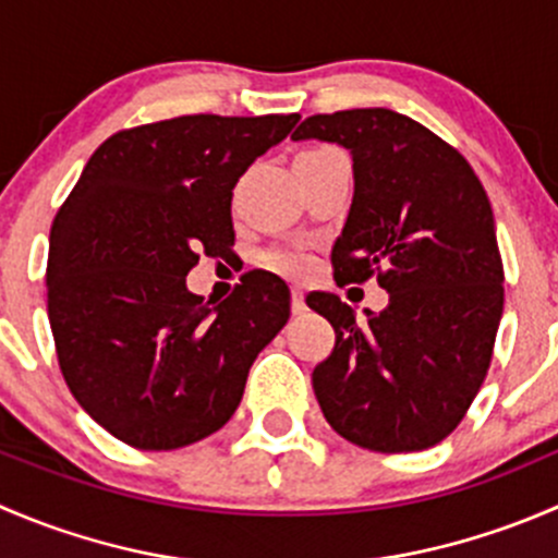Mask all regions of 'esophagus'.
<instances>
[{
    "label": "esophagus",
    "mask_w": 558,
    "mask_h": 558,
    "mask_svg": "<svg viewBox=\"0 0 558 558\" xmlns=\"http://www.w3.org/2000/svg\"><path fill=\"white\" fill-rule=\"evenodd\" d=\"M305 311H307V305H305V291H302V289H291V313L302 315Z\"/></svg>",
    "instance_id": "34e87169"
}]
</instances>
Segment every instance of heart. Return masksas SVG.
<instances>
[{"instance_id":"heart-1","label":"heart","mask_w":558,"mask_h":558,"mask_svg":"<svg viewBox=\"0 0 558 558\" xmlns=\"http://www.w3.org/2000/svg\"><path fill=\"white\" fill-rule=\"evenodd\" d=\"M264 264L269 269H275V272L296 278V275H302L311 267V253L305 247H269L264 253Z\"/></svg>"}]
</instances>
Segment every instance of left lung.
<instances>
[{"label":"left lung","mask_w":558,"mask_h":558,"mask_svg":"<svg viewBox=\"0 0 558 558\" xmlns=\"http://www.w3.org/2000/svg\"><path fill=\"white\" fill-rule=\"evenodd\" d=\"M351 150L353 202L331 247L335 280L388 291L356 318L335 294L307 305L335 329L313 369L324 418L378 453L437 446L481 391L505 305L492 205L470 161L418 121L386 107L318 112L291 140Z\"/></svg>","instance_id":"obj_1"}]
</instances>
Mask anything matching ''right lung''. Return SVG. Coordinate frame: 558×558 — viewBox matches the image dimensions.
I'll return each instance as SVG.
<instances>
[{
  "instance_id": "add662e5",
  "label": "right lung",
  "mask_w": 558,
  "mask_h": 558,
  "mask_svg": "<svg viewBox=\"0 0 558 558\" xmlns=\"http://www.w3.org/2000/svg\"><path fill=\"white\" fill-rule=\"evenodd\" d=\"M296 121L196 112L121 129L56 213L45 280L61 375L126 446L172 451L221 429L289 320L278 275L245 272L216 307L185 275L232 253V189Z\"/></svg>"
}]
</instances>
